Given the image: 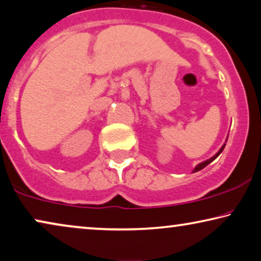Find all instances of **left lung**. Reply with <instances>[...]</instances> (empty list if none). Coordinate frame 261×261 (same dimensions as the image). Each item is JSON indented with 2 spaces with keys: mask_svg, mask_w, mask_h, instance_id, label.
<instances>
[{
  "mask_svg": "<svg viewBox=\"0 0 261 261\" xmlns=\"http://www.w3.org/2000/svg\"><path fill=\"white\" fill-rule=\"evenodd\" d=\"M226 142H227V141H226ZM225 146H226V143H225V144H223V145L221 146V149H220V150H219V151H218V152H216L214 156H213V157H211V159H209V160H207V161H204V162H201L200 164H197V166H196L195 168H194V170H193V172H196V171H199V170H201V169H203L204 167H207L209 163H212V162H213V161H214V160L216 159V157H218V156L220 155V153H221V152H222V150H223V149H225Z\"/></svg>",
  "mask_w": 261,
  "mask_h": 261,
  "instance_id": "1",
  "label": "left lung"
}]
</instances>
